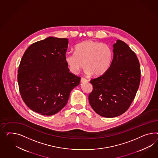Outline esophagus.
<instances>
[{"label":"esophagus","instance_id":"1","mask_svg":"<svg viewBox=\"0 0 158 158\" xmlns=\"http://www.w3.org/2000/svg\"><path fill=\"white\" fill-rule=\"evenodd\" d=\"M87 80H86L85 78H81V83H85V82H87Z\"/></svg>","mask_w":158,"mask_h":158}]
</instances>
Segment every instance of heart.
I'll list each match as a JSON object with an SVG mask.
<instances>
[{"mask_svg": "<svg viewBox=\"0 0 158 158\" xmlns=\"http://www.w3.org/2000/svg\"><path fill=\"white\" fill-rule=\"evenodd\" d=\"M74 53L65 56V61L71 73L77 74L85 66L87 75L99 77L106 73L112 60L111 48L105 44L85 40L77 44Z\"/></svg>", "mask_w": 158, "mask_h": 158, "instance_id": "obj_1", "label": "heart"}]
</instances>
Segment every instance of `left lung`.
Masks as SVG:
<instances>
[{"label":"left lung","instance_id":"8db88e82","mask_svg":"<svg viewBox=\"0 0 158 158\" xmlns=\"http://www.w3.org/2000/svg\"><path fill=\"white\" fill-rule=\"evenodd\" d=\"M113 57L106 72L91 80L90 105L98 114L106 118L121 115L136 96L140 81V63L135 53L124 41L113 45Z\"/></svg>","mask_w":158,"mask_h":158}]
</instances>
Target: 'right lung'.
I'll return each mask as SVG.
<instances>
[{
	"label": "right lung",
	"instance_id": "add662e5",
	"mask_svg": "<svg viewBox=\"0 0 158 158\" xmlns=\"http://www.w3.org/2000/svg\"><path fill=\"white\" fill-rule=\"evenodd\" d=\"M68 39L49 37L25 52L18 71L22 98L33 111L55 114L68 102L81 78L69 73L65 61Z\"/></svg>",
	"mask_w": 158,
	"mask_h": 158
}]
</instances>
